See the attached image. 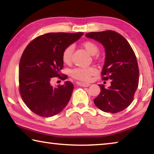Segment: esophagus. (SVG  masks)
<instances>
[{"label": "esophagus", "mask_w": 154, "mask_h": 154, "mask_svg": "<svg viewBox=\"0 0 154 154\" xmlns=\"http://www.w3.org/2000/svg\"><path fill=\"white\" fill-rule=\"evenodd\" d=\"M77 84L80 85V86H83V87H88V86H90V83H83V82H77Z\"/></svg>", "instance_id": "1"}]
</instances>
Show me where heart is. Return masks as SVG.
Segmentation results:
<instances>
[{
  "label": "heart",
  "mask_w": 154,
  "mask_h": 154,
  "mask_svg": "<svg viewBox=\"0 0 154 154\" xmlns=\"http://www.w3.org/2000/svg\"><path fill=\"white\" fill-rule=\"evenodd\" d=\"M83 46L88 52L92 55H94L98 51V46L92 41H86L83 43ZM73 46L72 45L67 46L62 52V60L64 63L69 64L72 60ZM96 73V68L93 66L88 67H76L72 69L71 71V76L75 79L88 82L91 79V77Z\"/></svg>",
  "instance_id": "1"
}]
</instances>
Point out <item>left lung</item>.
Here are the masks:
<instances>
[{"mask_svg": "<svg viewBox=\"0 0 154 154\" xmlns=\"http://www.w3.org/2000/svg\"><path fill=\"white\" fill-rule=\"evenodd\" d=\"M85 36L105 47L106 58L101 77L103 80H111L108 88L99 84L101 91L94 103L107 113L124 110L133 101L139 85V70L133 49L123 36L113 30L92 32Z\"/></svg>", "mask_w": 154, "mask_h": 154, "instance_id": "obj_1", "label": "left lung"}]
</instances>
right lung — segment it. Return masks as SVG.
<instances>
[{
	"mask_svg": "<svg viewBox=\"0 0 154 154\" xmlns=\"http://www.w3.org/2000/svg\"><path fill=\"white\" fill-rule=\"evenodd\" d=\"M83 32H50L30 41L21 56L19 64V90L23 101L31 111L43 118L59 113L67 105L73 90V84L53 87V77L67 79L62 74V55L67 46Z\"/></svg>",
	"mask_w": 154,
	"mask_h": 154,
	"instance_id": "add662e5",
	"label": "right lung"
}]
</instances>
